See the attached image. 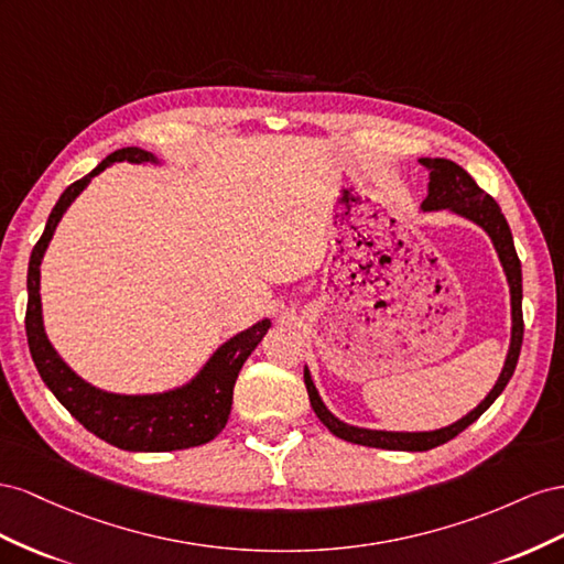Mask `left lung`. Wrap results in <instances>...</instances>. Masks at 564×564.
Wrapping results in <instances>:
<instances>
[{
    "label": "left lung",
    "mask_w": 564,
    "mask_h": 564,
    "mask_svg": "<svg viewBox=\"0 0 564 564\" xmlns=\"http://www.w3.org/2000/svg\"><path fill=\"white\" fill-rule=\"evenodd\" d=\"M421 165L430 170V186H427V198L423 200V210H452L465 219H470L479 224L481 229L489 234L494 240V248L498 252V260L503 264V271L508 276L510 285V304H512V335H510V349L506 357V366L501 376H498L494 390L487 394V399L481 404L470 411L460 421L454 425L442 427V430H432V432H384V430H366V427H354L347 425L324 406L321 401L312 376L307 368H304V384H307L312 409L318 415V421L324 423L335 437H340L351 444H361V446H373V448H390V452H427V448H434L440 444H446L448 440H454L456 434H460L465 427L473 425L477 417L485 413L496 397L506 390V384L510 382L514 366H518L520 359V349H522V335H524V321H522V264L520 257L514 252L512 243V234L508 221L501 213V207L489 196V193L481 191L473 176L465 172L460 165H456L454 160L446 158H421Z\"/></svg>",
    "instance_id": "left-lung-1"
}]
</instances>
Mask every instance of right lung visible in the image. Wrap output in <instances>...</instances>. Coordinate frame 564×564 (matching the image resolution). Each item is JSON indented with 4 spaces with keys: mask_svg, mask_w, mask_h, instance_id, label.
<instances>
[{
    "mask_svg": "<svg viewBox=\"0 0 564 564\" xmlns=\"http://www.w3.org/2000/svg\"><path fill=\"white\" fill-rule=\"evenodd\" d=\"M122 160H127V163H158L153 153L134 147L110 153L104 163L61 193L50 219H46L42 238L32 248L28 264L25 312L30 354L46 388L54 392V397L70 411L79 425H85L99 440L124 448V452H176V448L200 446L215 440L227 425L236 378L252 349L267 335L271 326L269 318L234 335L229 343H224L213 354L210 361L203 366V371L188 384L163 394H110L91 388L89 382L70 371L44 333L40 300V264L44 250L50 246L63 213L85 191L91 176L104 172L112 163H122Z\"/></svg>",
    "mask_w": 564,
    "mask_h": 564,
    "instance_id": "1",
    "label": "right lung"
}]
</instances>
